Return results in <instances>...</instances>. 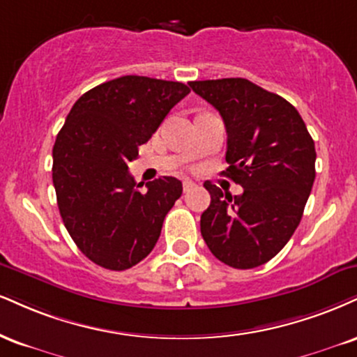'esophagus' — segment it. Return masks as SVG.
Here are the masks:
<instances>
[{
  "instance_id": "obj_1",
  "label": "esophagus",
  "mask_w": 357,
  "mask_h": 357,
  "mask_svg": "<svg viewBox=\"0 0 357 357\" xmlns=\"http://www.w3.org/2000/svg\"><path fill=\"white\" fill-rule=\"evenodd\" d=\"M192 188H196V184L192 183V181H190V179H184V181H183V191L184 192H190Z\"/></svg>"
}]
</instances>
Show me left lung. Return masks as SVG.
Returning <instances> with one entry per match:
<instances>
[{
    "label": "left lung",
    "mask_w": 357,
    "mask_h": 357,
    "mask_svg": "<svg viewBox=\"0 0 357 357\" xmlns=\"http://www.w3.org/2000/svg\"><path fill=\"white\" fill-rule=\"evenodd\" d=\"M190 86L220 111L229 165L222 174L244 190L231 196L204 183L211 204L201 214V234L221 263L257 268L273 259L299 226L316 178L314 141L291 102L249 79Z\"/></svg>",
    "instance_id": "obj_1"
}]
</instances>
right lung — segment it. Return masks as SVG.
<instances>
[{"instance_id": "obj_1", "label": "right lung", "mask_w": 357, "mask_h": 357, "mask_svg": "<svg viewBox=\"0 0 357 357\" xmlns=\"http://www.w3.org/2000/svg\"><path fill=\"white\" fill-rule=\"evenodd\" d=\"M186 84L121 76L75 102L53 146V184L68 233L94 264L124 271L153 251L183 184L173 176L136 183L128 171Z\"/></svg>"}]
</instances>
